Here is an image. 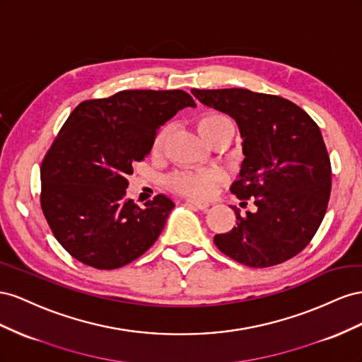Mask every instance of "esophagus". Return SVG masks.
Instances as JSON below:
<instances>
[{
	"label": "esophagus",
	"instance_id": "obj_1",
	"mask_svg": "<svg viewBox=\"0 0 362 362\" xmlns=\"http://www.w3.org/2000/svg\"><path fill=\"white\" fill-rule=\"evenodd\" d=\"M187 204L189 208H195V209H200V211H206L209 208V203L202 202V200H194V199H188Z\"/></svg>",
	"mask_w": 362,
	"mask_h": 362
}]
</instances>
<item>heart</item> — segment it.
Returning a JSON list of instances; mask_svg holds the SVG:
<instances>
[{"instance_id": "heart-1", "label": "heart", "mask_w": 362, "mask_h": 362, "mask_svg": "<svg viewBox=\"0 0 362 362\" xmlns=\"http://www.w3.org/2000/svg\"><path fill=\"white\" fill-rule=\"evenodd\" d=\"M197 127L200 135L204 138L216 129L233 127V121L220 112H209L197 121ZM167 130H162L159 136L154 141V148L159 150L163 144ZM224 180V173L221 170H208V171H182L174 174L171 177V187L183 194L192 195V197H206L212 192L215 185Z\"/></svg>"}]
</instances>
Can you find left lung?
Instances as JSON below:
<instances>
[{
	"instance_id": "left-lung-1",
	"label": "left lung",
	"mask_w": 362,
	"mask_h": 362,
	"mask_svg": "<svg viewBox=\"0 0 362 362\" xmlns=\"http://www.w3.org/2000/svg\"><path fill=\"white\" fill-rule=\"evenodd\" d=\"M191 92L238 124L244 159L230 189L255 204V212L245 215L232 206L236 226L215 235V245L255 268L291 259L313 240L327 208L332 171L322 132L303 109L282 97L243 88Z\"/></svg>"
}]
</instances>
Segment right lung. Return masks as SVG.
Instances as JSON below:
<instances>
[{
	"label": "right lung",
	"mask_w": 362,
	"mask_h": 362,
	"mask_svg": "<svg viewBox=\"0 0 362 362\" xmlns=\"http://www.w3.org/2000/svg\"><path fill=\"white\" fill-rule=\"evenodd\" d=\"M195 103L185 90H121L72 110L42 162L40 204L60 245L77 261L113 270L146 253L174 202L165 194L139 208L126 199L133 163L158 130Z\"/></svg>",
	"instance_id": "right-lung-1"
}]
</instances>
